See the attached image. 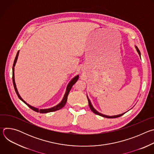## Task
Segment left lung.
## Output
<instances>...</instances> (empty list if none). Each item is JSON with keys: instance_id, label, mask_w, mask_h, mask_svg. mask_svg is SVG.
Segmentation results:
<instances>
[{"instance_id": "8db88e82", "label": "left lung", "mask_w": 154, "mask_h": 154, "mask_svg": "<svg viewBox=\"0 0 154 154\" xmlns=\"http://www.w3.org/2000/svg\"><path fill=\"white\" fill-rule=\"evenodd\" d=\"M135 48H136V50H137V51L138 52V54H139V55H140V58H141V53H140V51H139V49H138V48H137V46H135ZM87 98H88V100L89 106H90V109H91V111H92L94 113H95V114H96V115H99V116H102V117H104V118H115L120 117V116H121L122 115H123L124 113H126V112H125V113H122V114H120V115H114V116H108V115H103V114L99 113V112H97V111L96 110V109L93 107V105H92V103H91L90 100L89 99L88 97V96H87Z\"/></svg>"}]
</instances>
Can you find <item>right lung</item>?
Here are the masks:
<instances>
[{"mask_svg":"<svg viewBox=\"0 0 154 154\" xmlns=\"http://www.w3.org/2000/svg\"><path fill=\"white\" fill-rule=\"evenodd\" d=\"M19 51H18L17 54H16V58L14 59V63H13V85H14V90H15V91L18 96V97L19 98V99L20 100L23 101L24 103H25L29 108H30L32 109H33V111L36 112H38V113H49V112H55V111H57L58 110V109H61L63 106H64L66 103L67 102V99H68V96L69 94V93L71 89V88L72 87V86L75 83V82L78 80L79 78V75H77L76 76H75L70 82L69 83H68V86H67V88H66V93L64 95V97L62 99V100L58 103L57 104V105L53 106V107H51V108H45V109H39L38 108H36V107H34L30 105H29V103H27L24 100H23V99L22 98L20 97V96L19 95V93H18V91H17V89L16 88V83H15V80H14V66L16 65V61H17V57H18V55H19Z\"/></svg>","mask_w":154,"mask_h":154,"instance_id":"1","label":"right lung"}]
</instances>
